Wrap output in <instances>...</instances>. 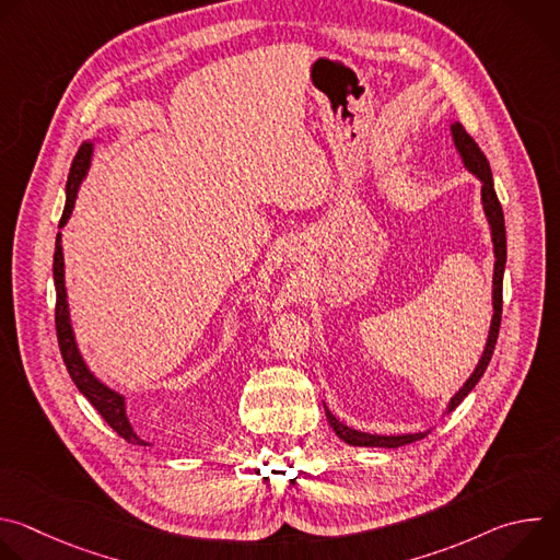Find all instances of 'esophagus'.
<instances>
[{
  "mask_svg": "<svg viewBox=\"0 0 560 560\" xmlns=\"http://www.w3.org/2000/svg\"><path fill=\"white\" fill-rule=\"evenodd\" d=\"M301 255H305L303 244H299V242H296V244H292V246L288 248V259H292V261H294V259H299Z\"/></svg>",
  "mask_w": 560,
  "mask_h": 560,
  "instance_id": "esophagus-1",
  "label": "esophagus"
}]
</instances>
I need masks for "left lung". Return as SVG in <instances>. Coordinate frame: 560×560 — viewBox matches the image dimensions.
Instances as JSON below:
<instances>
[{
  "instance_id": "8db88e82",
  "label": "left lung",
  "mask_w": 560,
  "mask_h": 560,
  "mask_svg": "<svg viewBox=\"0 0 560 560\" xmlns=\"http://www.w3.org/2000/svg\"><path fill=\"white\" fill-rule=\"evenodd\" d=\"M452 130V141L456 145V152L460 154V162L465 166V171H469L478 182H481V203H483V212L488 217L490 223V234H492V246H494V277H492V324H490V335L483 348L481 359H478V365L474 368V372L469 374V378L463 383V387L450 398L447 404V412H452L463 398L474 389V385L481 381L483 372L488 370V363L494 354L497 348V339H499V328H501V312H503V272H505V259H508V244H505V217H503V208L499 203L497 190H494V179H492V168L488 156L483 154V150L478 148V143L465 132V128L454 121L450 126ZM326 417L330 428L335 430V434L346 441L348 445H359V447H401L415 441H421L428 436V432H415V434H394V436H383V434H368V432H359L348 428L346 423H341L326 406Z\"/></svg>"
}]
</instances>
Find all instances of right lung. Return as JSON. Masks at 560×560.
Masks as SVG:
<instances>
[{"instance_id":"1","label":"right lung","mask_w":560,"mask_h":560,"mask_svg":"<svg viewBox=\"0 0 560 560\" xmlns=\"http://www.w3.org/2000/svg\"><path fill=\"white\" fill-rule=\"evenodd\" d=\"M93 152H95V141L89 139L82 145H79L72 166L68 173L66 182V208L59 221V230L68 223L70 212L74 208V199L79 192V186L86 179L91 164H93ZM52 275H55V290H57V305H55V326H57V341L59 350L66 363V370L74 385L79 387L93 408L104 417V421L128 443L132 445H148L132 428L128 412H126V396L108 387L104 381H100L91 368L86 365L82 352H79L74 330L70 324V310H68V294H66V279H63V248H61V232H57V242H55V259H52Z\"/></svg>"}]
</instances>
